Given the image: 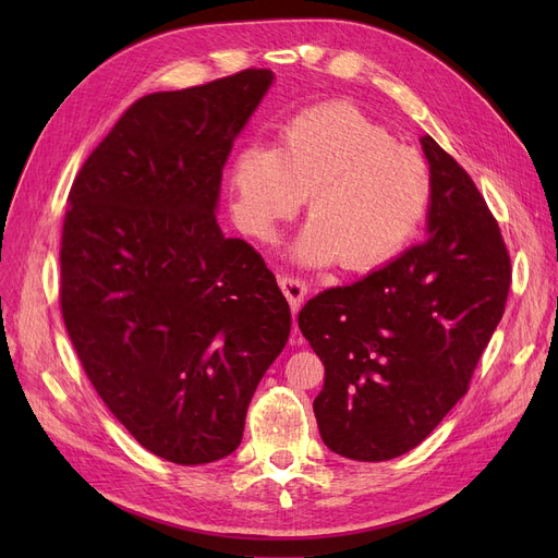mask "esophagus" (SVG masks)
Wrapping results in <instances>:
<instances>
[{
    "label": "esophagus",
    "mask_w": 558,
    "mask_h": 558,
    "mask_svg": "<svg viewBox=\"0 0 558 558\" xmlns=\"http://www.w3.org/2000/svg\"><path fill=\"white\" fill-rule=\"evenodd\" d=\"M278 282H280L282 294H284L287 301H289L291 312L299 314V310H301V305H303V301H305V296H307V284H305V280H303V278H296V276H280Z\"/></svg>",
    "instance_id": "esophagus-1"
}]
</instances>
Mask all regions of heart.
<instances>
[{
  "label": "heart",
  "instance_id": "b5f03b06",
  "mask_svg": "<svg viewBox=\"0 0 558 558\" xmlns=\"http://www.w3.org/2000/svg\"><path fill=\"white\" fill-rule=\"evenodd\" d=\"M232 213L240 228L269 240L307 194L310 221L294 255L310 267L341 259L373 271L404 251L432 196L423 156L350 104L305 108L278 129L274 149L248 144L230 165Z\"/></svg>",
  "mask_w": 558,
  "mask_h": 558
}]
</instances>
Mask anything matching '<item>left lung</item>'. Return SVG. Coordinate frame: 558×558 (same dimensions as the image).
I'll return each instance as SVG.
<instances>
[{
  "instance_id": "left-lung-1",
  "label": "left lung",
  "mask_w": 558,
  "mask_h": 558,
  "mask_svg": "<svg viewBox=\"0 0 558 558\" xmlns=\"http://www.w3.org/2000/svg\"><path fill=\"white\" fill-rule=\"evenodd\" d=\"M427 240L366 278L320 291L299 328L326 366L324 444L355 461L414 450L465 396L505 314L511 257L465 169L429 135Z\"/></svg>"
}]
</instances>
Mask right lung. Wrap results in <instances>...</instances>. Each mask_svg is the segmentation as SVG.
<instances>
[{"instance_id":"1","label":"right lung","mask_w":558,"mask_h":558,"mask_svg":"<svg viewBox=\"0 0 558 558\" xmlns=\"http://www.w3.org/2000/svg\"><path fill=\"white\" fill-rule=\"evenodd\" d=\"M274 83L244 70L137 99L81 167L61 312L99 398L140 446L198 465L242 444L291 330L276 276L217 223L232 142Z\"/></svg>"}]
</instances>
